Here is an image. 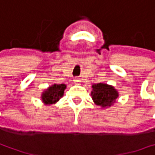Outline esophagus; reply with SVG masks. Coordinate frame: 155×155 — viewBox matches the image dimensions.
<instances>
[{"instance_id": "1", "label": "esophagus", "mask_w": 155, "mask_h": 155, "mask_svg": "<svg viewBox=\"0 0 155 155\" xmlns=\"http://www.w3.org/2000/svg\"><path fill=\"white\" fill-rule=\"evenodd\" d=\"M74 82H76V83H79V82H81V79H79V78H74Z\"/></svg>"}]
</instances>
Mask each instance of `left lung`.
Wrapping results in <instances>:
<instances>
[{"mask_svg": "<svg viewBox=\"0 0 155 155\" xmlns=\"http://www.w3.org/2000/svg\"><path fill=\"white\" fill-rule=\"evenodd\" d=\"M92 87V99L94 100L95 104L102 107H110L113 103H114L115 99L118 97L117 91L112 86L103 83H97L93 85Z\"/></svg>", "mask_w": 155, "mask_h": 155, "instance_id": "1", "label": "left lung"}]
</instances>
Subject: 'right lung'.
Masks as SVG:
<instances>
[{
  "instance_id": "obj_1",
  "label": "right lung",
  "mask_w": 155,
  "mask_h": 155,
  "mask_svg": "<svg viewBox=\"0 0 155 155\" xmlns=\"http://www.w3.org/2000/svg\"><path fill=\"white\" fill-rule=\"evenodd\" d=\"M66 85L54 84L42 94V101L46 104L55 103L63 95Z\"/></svg>"
}]
</instances>
